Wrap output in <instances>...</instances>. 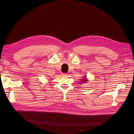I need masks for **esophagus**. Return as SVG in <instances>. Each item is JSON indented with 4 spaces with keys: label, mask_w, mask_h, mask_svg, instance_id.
<instances>
[{
    "label": "esophagus",
    "mask_w": 134,
    "mask_h": 134,
    "mask_svg": "<svg viewBox=\"0 0 134 134\" xmlns=\"http://www.w3.org/2000/svg\"><path fill=\"white\" fill-rule=\"evenodd\" d=\"M62 76L64 77H66L68 76V74L67 73H62Z\"/></svg>",
    "instance_id": "esophagus-1"
}]
</instances>
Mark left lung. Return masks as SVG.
Listing matches in <instances>:
<instances>
[{
    "label": "left lung",
    "mask_w": 134,
    "mask_h": 134,
    "mask_svg": "<svg viewBox=\"0 0 134 134\" xmlns=\"http://www.w3.org/2000/svg\"><path fill=\"white\" fill-rule=\"evenodd\" d=\"M83 79H82V81H81V83H85V82H86V78H82Z\"/></svg>",
    "instance_id": "left-lung-1"
}]
</instances>
